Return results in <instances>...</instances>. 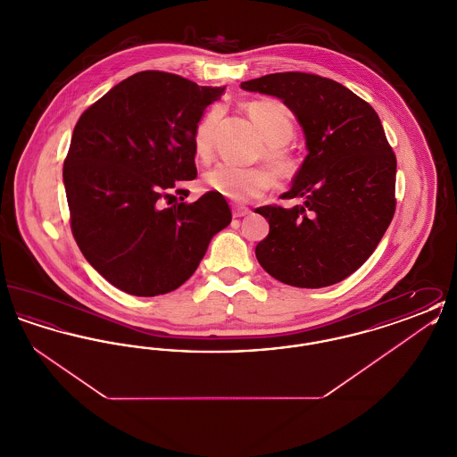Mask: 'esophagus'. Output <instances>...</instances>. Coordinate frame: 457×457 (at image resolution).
Segmentation results:
<instances>
[{
  "label": "esophagus",
  "instance_id": "1",
  "mask_svg": "<svg viewBox=\"0 0 457 457\" xmlns=\"http://www.w3.org/2000/svg\"><path fill=\"white\" fill-rule=\"evenodd\" d=\"M248 214H250V209H246V207H238V205L233 207V218H245Z\"/></svg>",
  "mask_w": 457,
  "mask_h": 457
}]
</instances>
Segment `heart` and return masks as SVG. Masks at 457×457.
I'll use <instances>...</instances> for the list:
<instances>
[{
	"mask_svg": "<svg viewBox=\"0 0 457 457\" xmlns=\"http://www.w3.org/2000/svg\"><path fill=\"white\" fill-rule=\"evenodd\" d=\"M245 112L265 140L262 159L271 173L257 168L243 170L231 164H218L204 176L205 185L212 192L238 204L263 195L274 183L272 175L279 181H286L296 170L295 161L286 147L295 135V121L283 103L272 97L257 99L245 104ZM218 123L219 111L214 109L207 112L196 127L194 147L196 157L202 161L211 157L212 137Z\"/></svg>",
	"mask_w": 457,
	"mask_h": 457,
	"instance_id": "b5f03b06",
	"label": "heart"
}]
</instances>
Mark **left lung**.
<instances>
[{"label":"left lung","instance_id":"left-lung-1","mask_svg":"<svg viewBox=\"0 0 457 457\" xmlns=\"http://www.w3.org/2000/svg\"><path fill=\"white\" fill-rule=\"evenodd\" d=\"M241 88L281 99L308 151L283 194L303 204L255 211L269 220L257 261L295 287L346 279L373 253L395 211V155L378 114L349 88L312 73H272Z\"/></svg>","mask_w":457,"mask_h":457}]
</instances>
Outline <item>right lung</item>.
Listing matches in <instances>:
<instances>
[{
  "label": "right lung",
  "mask_w": 457,
  "mask_h": 457,
  "mask_svg": "<svg viewBox=\"0 0 457 457\" xmlns=\"http://www.w3.org/2000/svg\"><path fill=\"white\" fill-rule=\"evenodd\" d=\"M224 88L140 71L75 125L63 166L71 233L88 263L129 295L179 287L231 222L226 200L214 192L164 205L179 181L195 179L196 127Z\"/></svg>",
  "instance_id": "obj_1"
}]
</instances>
